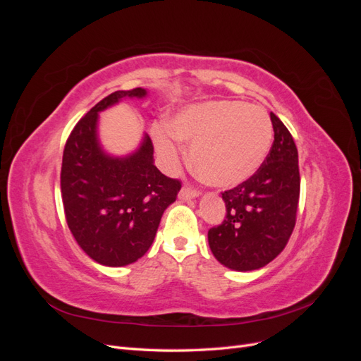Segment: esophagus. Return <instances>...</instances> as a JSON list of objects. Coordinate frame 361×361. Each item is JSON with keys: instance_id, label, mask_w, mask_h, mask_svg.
Masks as SVG:
<instances>
[{"instance_id": "esophagus-1", "label": "esophagus", "mask_w": 361, "mask_h": 361, "mask_svg": "<svg viewBox=\"0 0 361 361\" xmlns=\"http://www.w3.org/2000/svg\"><path fill=\"white\" fill-rule=\"evenodd\" d=\"M195 197H199V191H195V190H190V188H182L180 190V192H179V199L180 200H192V199H195Z\"/></svg>"}]
</instances>
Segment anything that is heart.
Segmentation results:
<instances>
[{
	"instance_id": "heart-1",
	"label": "heart",
	"mask_w": 361,
	"mask_h": 361,
	"mask_svg": "<svg viewBox=\"0 0 361 361\" xmlns=\"http://www.w3.org/2000/svg\"><path fill=\"white\" fill-rule=\"evenodd\" d=\"M152 138L166 169L178 167L179 140L187 141L199 176L212 187L228 188L244 183L262 167L271 149L272 125L257 105L209 101L174 113L167 125L154 126Z\"/></svg>"
}]
</instances>
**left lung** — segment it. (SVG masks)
<instances>
[{
    "instance_id": "obj_1",
    "label": "left lung",
    "mask_w": 361,
    "mask_h": 361,
    "mask_svg": "<svg viewBox=\"0 0 361 361\" xmlns=\"http://www.w3.org/2000/svg\"><path fill=\"white\" fill-rule=\"evenodd\" d=\"M269 116L274 143L267 159L255 176L223 192L226 220L207 232L215 259L235 271L259 269L274 260L297 220L298 150L281 120Z\"/></svg>"
}]
</instances>
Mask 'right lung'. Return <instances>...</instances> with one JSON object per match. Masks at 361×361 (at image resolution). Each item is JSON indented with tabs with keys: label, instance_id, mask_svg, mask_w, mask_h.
<instances>
[{
	"label": "right lung",
	"instance_id": "add662e5",
	"mask_svg": "<svg viewBox=\"0 0 361 361\" xmlns=\"http://www.w3.org/2000/svg\"><path fill=\"white\" fill-rule=\"evenodd\" d=\"M146 89L120 90L96 104L71 133L63 152L61 197L66 221L84 253L104 267L134 264L154 243L164 211L180 182L155 167L147 134L125 157L102 147L99 113L123 99H145Z\"/></svg>",
	"mask_w": 361,
	"mask_h": 361
}]
</instances>
